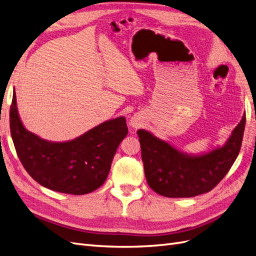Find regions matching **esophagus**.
Segmentation results:
<instances>
[{"label":"esophagus","mask_w":256,"mask_h":256,"mask_svg":"<svg viewBox=\"0 0 256 256\" xmlns=\"http://www.w3.org/2000/svg\"><path fill=\"white\" fill-rule=\"evenodd\" d=\"M130 125L134 128H138V126H140V122H138L136 118H132L130 122Z\"/></svg>","instance_id":"34e87169"}]
</instances>
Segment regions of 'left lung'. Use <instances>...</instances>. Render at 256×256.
Returning <instances> with one entry per match:
<instances>
[{"mask_svg":"<svg viewBox=\"0 0 256 256\" xmlns=\"http://www.w3.org/2000/svg\"><path fill=\"white\" fill-rule=\"evenodd\" d=\"M246 115L226 145L189 156L146 130H138L147 184L166 198H192L209 192L228 174L242 147Z\"/></svg>","mask_w":256,"mask_h":256,"instance_id":"left-lung-1","label":"left lung"}]
</instances>
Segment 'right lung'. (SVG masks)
I'll return each mask as SVG.
<instances>
[{
    "label": "right lung",
    "mask_w": 256,
    "mask_h": 256,
    "mask_svg": "<svg viewBox=\"0 0 256 256\" xmlns=\"http://www.w3.org/2000/svg\"><path fill=\"white\" fill-rule=\"evenodd\" d=\"M10 126L14 148L30 176L46 188L74 196L92 192L106 182L116 150L128 134L126 118H118L72 141L42 140L23 127L14 92Z\"/></svg>",
    "instance_id": "right-lung-1"
}]
</instances>
